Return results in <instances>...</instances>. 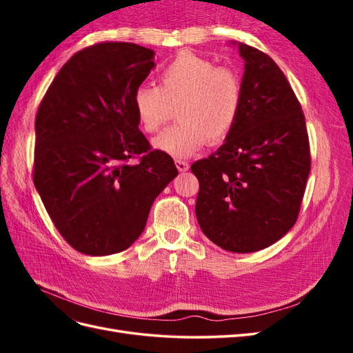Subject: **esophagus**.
Here are the masks:
<instances>
[{
  "mask_svg": "<svg viewBox=\"0 0 353 353\" xmlns=\"http://www.w3.org/2000/svg\"><path fill=\"white\" fill-rule=\"evenodd\" d=\"M175 166H176V169L179 170V172H185V170H188V163L185 162V160L176 159L175 160Z\"/></svg>",
  "mask_w": 353,
  "mask_h": 353,
  "instance_id": "obj_1",
  "label": "esophagus"
}]
</instances>
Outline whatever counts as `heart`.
Returning <instances> with one entry per match:
<instances>
[{
  "mask_svg": "<svg viewBox=\"0 0 353 353\" xmlns=\"http://www.w3.org/2000/svg\"><path fill=\"white\" fill-rule=\"evenodd\" d=\"M241 85L237 74L196 54L176 56L159 72L157 87L140 85L132 94L138 125L157 132L176 105L178 122L153 141L157 150L172 157H188L209 143L225 138L237 122Z\"/></svg>",
  "mask_w": 353,
  "mask_h": 353,
  "instance_id": "heart-1",
  "label": "heart"
}]
</instances>
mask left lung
<instances>
[{
	"mask_svg": "<svg viewBox=\"0 0 353 353\" xmlns=\"http://www.w3.org/2000/svg\"><path fill=\"white\" fill-rule=\"evenodd\" d=\"M244 60L237 122L215 153L191 165L205 236L234 253L262 250L297 219L311 153L301 103L276 63L239 42Z\"/></svg>",
	"mask_w": 353,
	"mask_h": 353,
	"instance_id": "left-lung-1",
	"label": "left lung"
}]
</instances>
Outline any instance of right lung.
I'll return each mask as SVG.
<instances>
[{
    "label": "right lung",
    "mask_w": 353,
    "mask_h": 353,
    "mask_svg": "<svg viewBox=\"0 0 353 353\" xmlns=\"http://www.w3.org/2000/svg\"><path fill=\"white\" fill-rule=\"evenodd\" d=\"M153 59V50L131 42L83 48L38 108L34 184L61 237L83 254L130 248L154 199L178 175L172 157L152 150L132 108Z\"/></svg>",
    "instance_id": "1"
}]
</instances>
